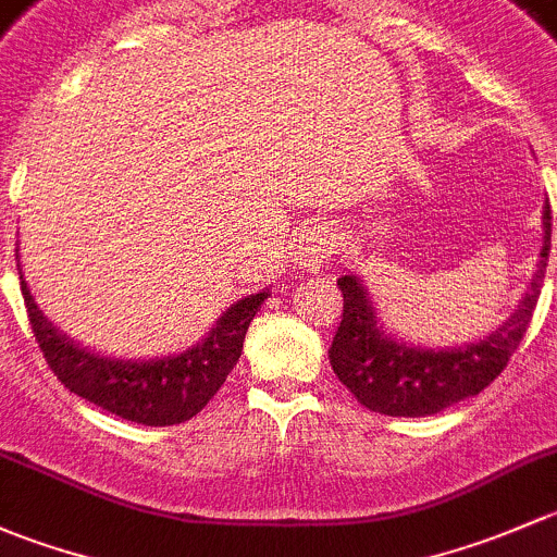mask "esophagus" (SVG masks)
Returning <instances> with one entry per match:
<instances>
[{"label":"esophagus","instance_id":"1","mask_svg":"<svg viewBox=\"0 0 557 557\" xmlns=\"http://www.w3.org/2000/svg\"><path fill=\"white\" fill-rule=\"evenodd\" d=\"M337 255V231L326 222L311 225L297 238L295 262L302 271H319Z\"/></svg>","mask_w":557,"mask_h":557}]
</instances>
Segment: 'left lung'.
I'll use <instances>...</instances> for the list:
<instances>
[{"label":"left lung","instance_id":"8db88e82","mask_svg":"<svg viewBox=\"0 0 557 557\" xmlns=\"http://www.w3.org/2000/svg\"><path fill=\"white\" fill-rule=\"evenodd\" d=\"M542 220V262L536 276L531 278L529 295L496 332L463 348L429 351V348H412L392 341L377 330V319L357 276L337 278L343 292V319L332 337L330 364L343 386L359 399V405L381 416H434L453 403L474 397L502 375L529 330L542 292L549 257V231H553L549 200L544 203Z\"/></svg>","mask_w":557,"mask_h":557}]
</instances>
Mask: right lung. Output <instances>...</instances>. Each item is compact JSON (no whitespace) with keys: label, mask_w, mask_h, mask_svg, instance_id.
Masks as SVG:
<instances>
[{"label":"right lung","mask_w":557,"mask_h":557,"mask_svg":"<svg viewBox=\"0 0 557 557\" xmlns=\"http://www.w3.org/2000/svg\"><path fill=\"white\" fill-rule=\"evenodd\" d=\"M21 292L28 324L53 375L77 397L145 426L185 423L209 405V399L225 383L227 372L236 367L246 330L268 297V292H257L227 308L225 317L216 321L203 343L190 351L154 362H123V359L96 357L74 346L37 311L26 281H21Z\"/></svg>","instance_id":"1"}]
</instances>
